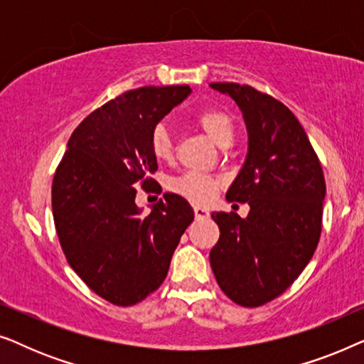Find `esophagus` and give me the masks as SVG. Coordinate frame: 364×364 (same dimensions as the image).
Segmentation results:
<instances>
[{"label": "esophagus", "instance_id": "34e87169", "mask_svg": "<svg viewBox=\"0 0 364 364\" xmlns=\"http://www.w3.org/2000/svg\"><path fill=\"white\" fill-rule=\"evenodd\" d=\"M193 213H196L197 220H200V218H208V215H210V212H208L205 207H200V205L193 207Z\"/></svg>", "mask_w": 364, "mask_h": 364}]
</instances>
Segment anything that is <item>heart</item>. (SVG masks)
<instances>
[{
  "mask_svg": "<svg viewBox=\"0 0 364 364\" xmlns=\"http://www.w3.org/2000/svg\"><path fill=\"white\" fill-rule=\"evenodd\" d=\"M196 124L218 147L230 146L233 136H235V126H233L232 117L227 112L220 111V109H205V111H200L196 116ZM151 152L159 162L171 161L173 156V144L171 134H168V131L162 124L154 127L151 134ZM220 178L202 172L183 173V176L173 178L171 182V188L173 192L196 203L210 200L218 188H220Z\"/></svg>",
  "mask_w": 364,
  "mask_h": 364,
  "instance_id": "b5f03b06",
  "label": "heart"
}]
</instances>
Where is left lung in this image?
Wrapping results in <instances>:
<instances>
[{
  "label": "left lung",
  "mask_w": 364,
  "mask_h": 364,
  "mask_svg": "<svg viewBox=\"0 0 364 364\" xmlns=\"http://www.w3.org/2000/svg\"><path fill=\"white\" fill-rule=\"evenodd\" d=\"M230 96L247 126L245 162L227 191L250 212H213L220 238L210 265L222 291L242 306L282 295L305 270L321 232L326 186L305 129L268 94L237 82H212Z\"/></svg>",
  "instance_id": "left-lung-1"
}]
</instances>
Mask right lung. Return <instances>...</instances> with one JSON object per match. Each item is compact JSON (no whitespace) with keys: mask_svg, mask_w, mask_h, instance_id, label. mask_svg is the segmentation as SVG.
Wrapping results in <instances>:
<instances>
[{"mask_svg":"<svg viewBox=\"0 0 364 364\" xmlns=\"http://www.w3.org/2000/svg\"><path fill=\"white\" fill-rule=\"evenodd\" d=\"M191 92L149 86L106 102L73 132L54 176L53 217L68 263L114 305H136L161 287L193 220L176 193H164L147 215L136 203V188L157 171L154 127Z\"/></svg>","mask_w":364,"mask_h":364,"instance_id":"right-lung-1","label":"right lung"}]
</instances>
